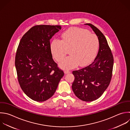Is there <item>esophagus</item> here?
I'll return each instance as SVG.
<instances>
[{"label": "esophagus", "instance_id": "obj_1", "mask_svg": "<svg viewBox=\"0 0 130 130\" xmlns=\"http://www.w3.org/2000/svg\"><path fill=\"white\" fill-rule=\"evenodd\" d=\"M64 73L66 74H69V73H71V71H69V70H66V71H64Z\"/></svg>", "mask_w": 130, "mask_h": 130}]
</instances>
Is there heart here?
I'll list each match as a JSON object with an SVG mask.
<instances>
[{"mask_svg":"<svg viewBox=\"0 0 130 130\" xmlns=\"http://www.w3.org/2000/svg\"><path fill=\"white\" fill-rule=\"evenodd\" d=\"M61 40L54 39L50 44V50L54 58L61 61L70 49L69 57L60 63L64 70L84 66L94 58L99 47L98 37L86 29L77 27L70 28L62 33Z\"/></svg>","mask_w":130,"mask_h":130,"instance_id":"b5f03b06","label":"heart"}]
</instances>
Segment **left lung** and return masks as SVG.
<instances>
[{
	"label": "left lung",
	"mask_w": 130,
	"mask_h": 130,
	"mask_svg": "<svg viewBox=\"0 0 130 130\" xmlns=\"http://www.w3.org/2000/svg\"><path fill=\"white\" fill-rule=\"evenodd\" d=\"M99 42L98 53L90 64L77 71H73L75 80L72 89L79 99L91 102L99 98L109 86L112 76L114 59L107 40L102 32L90 23Z\"/></svg>",
	"instance_id": "8db88e82"
}]
</instances>
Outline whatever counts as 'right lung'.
<instances>
[{
  "instance_id": "obj_1",
  "label": "right lung",
  "mask_w": 130,
  "mask_h": 130,
  "mask_svg": "<svg viewBox=\"0 0 130 130\" xmlns=\"http://www.w3.org/2000/svg\"><path fill=\"white\" fill-rule=\"evenodd\" d=\"M61 28L60 25L34 26L18 45L15 57L18 80L23 92L35 101L52 96L64 75L50 50V39Z\"/></svg>"
}]
</instances>
